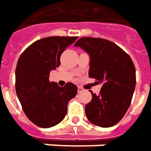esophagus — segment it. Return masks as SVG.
I'll use <instances>...</instances> for the list:
<instances>
[{
	"instance_id": "esophagus-1",
	"label": "esophagus",
	"mask_w": 151,
	"mask_h": 151,
	"mask_svg": "<svg viewBox=\"0 0 151 151\" xmlns=\"http://www.w3.org/2000/svg\"><path fill=\"white\" fill-rule=\"evenodd\" d=\"M84 89H82V88H81V87H78V93H81V92H82Z\"/></svg>"
}]
</instances>
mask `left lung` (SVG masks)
<instances>
[{
    "label": "left lung",
    "instance_id": "8db88e82",
    "mask_svg": "<svg viewBox=\"0 0 151 151\" xmlns=\"http://www.w3.org/2000/svg\"><path fill=\"white\" fill-rule=\"evenodd\" d=\"M74 45L89 54V76L102 85L99 95L90 91L86 117L100 127L116 125L129 109L136 87L132 60L120 47L103 38H81Z\"/></svg>",
    "mask_w": 151,
    "mask_h": 151
}]
</instances>
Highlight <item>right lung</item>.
Returning <instances> with one entry per match:
<instances>
[{
  "instance_id": "obj_1",
  "label": "right lung",
  "mask_w": 151,
  "mask_h": 151,
  "mask_svg": "<svg viewBox=\"0 0 151 151\" xmlns=\"http://www.w3.org/2000/svg\"><path fill=\"white\" fill-rule=\"evenodd\" d=\"M77 37L53 36L39 39L28 47L19 58L15 69V90L27 117L35 125L49 128L58 125L67 113L69 101L76 97L77 87L67 83L60 87L50 82L60 57Z\"/></svg>"
}]
</instances>
